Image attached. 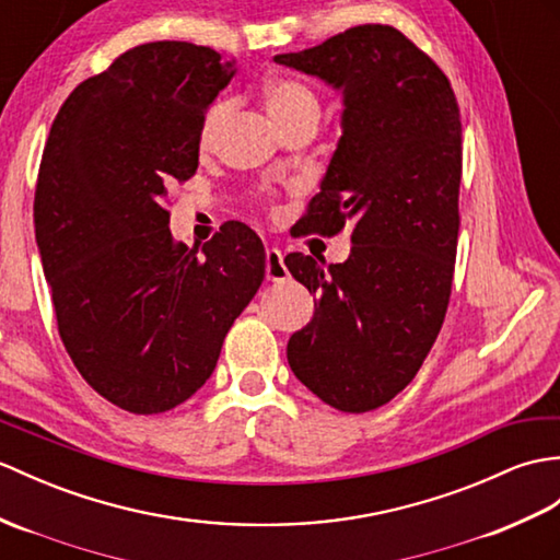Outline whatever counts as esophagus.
<instances>
[{"mask_svg": "<svg viewBox=\"0 0 560 560\" xmlns=\"http://www.w3.org/2000/svg\"><path fill=\"white\" fill-rule=\"evenodd\" d=\"M265 257H267L265 271H267L269 281H285L291 277L289 269H285V265H283V253L279 248H267Z\"/></svg>", "mask_w": 560, "mask_h": 560, "instance_id": "esophagus-1", "label": "esophagus"}]
</instances>
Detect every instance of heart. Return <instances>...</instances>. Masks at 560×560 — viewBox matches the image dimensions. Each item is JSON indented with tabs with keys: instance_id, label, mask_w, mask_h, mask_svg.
<instances>
[{
	"instance_id": "b5f03b06",
	"label": "heart",
	"mask_w": 560,
	"mask_h": 560,
	"mask_svg": "<svg viewBox=\"0 0 560 560\" xmlns=\"http://www.w3.org/2000/svg\"><path fill=\"white\" fill-rule=\"evenodd\" d=\"M262 100H265L267 112L271 114V119L277 121V126L303 119V116L319 114L315 93H312V90L305 88L303 83L291 81V78H269V81L262 85ZM224 116H226V102H214L212 107L205 112L200 121V133H198L200 148L212 145V140L219 131L221 121H224Z\"/></svg>"
}]
</instances>
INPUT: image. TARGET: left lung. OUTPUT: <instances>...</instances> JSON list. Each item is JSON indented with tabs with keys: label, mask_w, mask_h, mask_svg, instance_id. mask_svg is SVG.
I'll use <instances>...</instances> for the list:
<instances>
[{
	"label": "left lung",
	"mask_w": 560,
	"mask_h": 560,
	"mask_svg": "<svg viewBox=\"0 0 560 560\" xmlns=\"http://www.w3.org/2000/svg\"><path fill=\"white\" fill-rule=\"evenodd\" d=\"M275 61L343 90V133L301 221L329 236L353 224L341 265L285 255L291 275L319 295L285 355L327 406L368 412L415 380L446 317L460 109L444 71L392 25H355Z\"/></svg>",
	"instance_id": "8db88e82"
}]
</instances>
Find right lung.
I'll use <instances>...</instances> for the list:
<instances>
[{"instance_id":"obj_1","label":"right lung","mask_w":560,"mask_h":560,"mask_svg":"<svg viewBox=\"0 0 560 560\" xmlns=\"http://www.w3.org/2000/svg\"><path fill=\"white\" fill-rule=\"evenodd\" d=\"M233 73L210 47L138 45L78 85L49 128L33 217L59 336L128 412L198 392L265 279V245L241 221L202 253L168 231L166 188L198 168L200 121Z\"/></svg>"}]
</instances>
